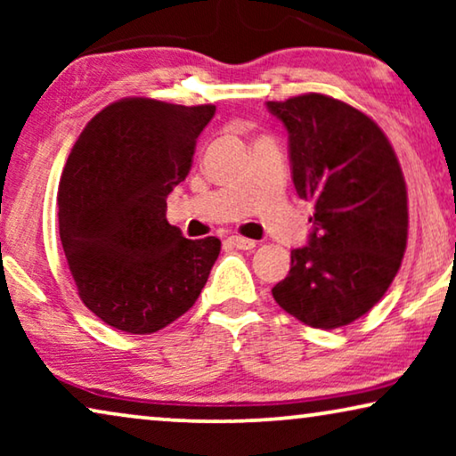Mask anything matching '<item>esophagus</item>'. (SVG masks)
Instances as JSON below:
<instances>
[{"mask_svg": "<svg viewBox=\"0 0 456 456\" xmlns=\"http://www.w3.org/2000/svg\"><path fill=\"white\" fill-rule=\"evenodd\" d=\"M230 247H236V248H242V251H248V248H255L257 247V242L251 240V239H242V236H230L226 240Z\"/></svg>", "mask_w": 456, "mask_h": 456, "instance_id": "1", "label": "esophagus"}]
</instances>
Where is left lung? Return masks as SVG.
<instances>
[{"label":"left lung","instance_id":"1","mask_svg":"<svg viewBox=\"0 0 456 456\" xmlns=\"http://www.w3.org/2000/svg\"><path fill=\"white\" fill-rule=\"evenodd\" d=\"M289 130L297 195L314 203L307 245L272 289L286 314L334 330L365 315L407 248V186L395 149L363 111L320 93L267 102Z\"/></svg>","mask_w":456,"mask_h":456}]
</instances>
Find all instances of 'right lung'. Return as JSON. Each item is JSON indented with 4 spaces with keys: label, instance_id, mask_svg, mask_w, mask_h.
<instances>
[{
    "label": "right lung",
    "instance_id": "obj_1",
    "mask_svg": "<svg viewBox=\"0 0 456 456\" xmlns=\"http://www.w3.org/2000/svg\"><path fill=\"white\" fill-rule=\"evenodd\" d=\"M216 105L128 97L86 124L58 191L60 240L78 297L99 320L151 334L201 295L222 242L184 239L166 199L186 178Z\"/></svg>",
    "mask_w": 456,
    "mask_h": 456
}]
</instances>
